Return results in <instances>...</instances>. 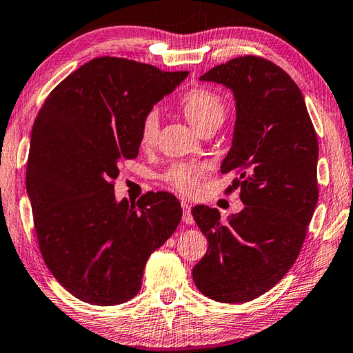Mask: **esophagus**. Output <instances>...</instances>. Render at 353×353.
<instances>
[{
  "mask_svg": "<svg viewBox=\"0 0 353 353\" xmlns=\"http://www.w3.org/2000/svg\"><path fill=\"white\" fill-rule=\"evenodd\" d=\"M182 210H183V216H182V221L185 224H193L194 219H193V214H191V207L187 201H182Z\"/></svg>",
  "mask_w": 353,
  "mask_h": 353,
  "instance_id": "esophagus-1",
  "label": "esophagus"
}]
</instances>
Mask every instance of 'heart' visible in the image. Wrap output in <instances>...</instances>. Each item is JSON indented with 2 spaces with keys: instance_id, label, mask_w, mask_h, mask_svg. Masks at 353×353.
Segmentation results:
<instances>
[{
  "instance_id": "obj_1",
  "label": "heart",
  "mask_w": 353,
  "mask_h": 353,
  "mask_svg": "<svg viewBox=\"0 0 353 353\" xmlns=\"http://www.w3.org/2000/svg\"><path fill=\"white\" fill-rule=\"evenodd\" d=\"M179 107L185 118L193 126L204 132L216 129L225 117V101L216 92L204 87H194L183 92L179 98ZM159 134V118L154 112L146 113L141 119L139 141L143 149L154 146ZM204 166L193 163H176L163 176L165 182L183 194H194L199 188V181L204 176Z\"/></svg>"
}]
</instances>
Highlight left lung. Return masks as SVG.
<instances>
[{"mask_svg":"<svg viewBox=\"0 0 353 353\" xmlns=\"http://www.w3.org/2000/svg\"><path fill=\"white\" fill-rule=\"evenodd\" d=\"M234 92L236 121L221 172L236 176L244 208L221 223L216 208L191 213L208 249L193 268L202 294L243 303L271 290L301 252L319 198L318 139L305 101L288 73L268 59L241 56L199 77Z\"/></svg>","mask_w":353,"mask_h":353,"instance_id":"1","label":"left lung"}]
</instances>
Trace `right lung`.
Instances as JSON below:
<instances>
[{"label":"right lung","instance_id":"obj_1","mask_svg":"<svg viewBox=\"0 0 353 353\" xmlns=\"http://www.w3.org/2000/svg\"><path fill=\"white\" fill-rule=\"evenodd\" d=\"M188 71L97 57L59 83L35 118L26 165L34 229L48 270L92 305L128 302L182 207L165 191L115 201L118 165L139 155L143 117Z\"/></svg>","mask_w":353,"mask_h":353}]
</instances>
